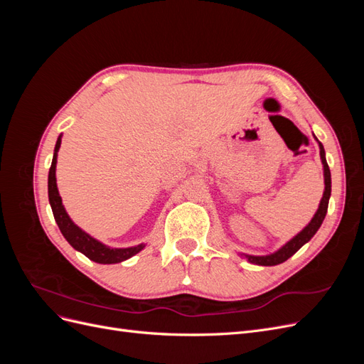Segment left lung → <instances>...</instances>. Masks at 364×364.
<instances>
[{"instance_id":"8db88e82","label":"left lung","mask_w":364,"mask_h":364,"mask_svg":"<svg viewBox=\"0 0 364 364\" xmlns=\"http://www.w3.org/2000/svg\"><path fill=\"white\" fill-rule=\"evenodd\" d=\"M314 139L317 141L318 150H321V161L323 165V181H325L323 196L321 199V203H318L316 214L313 215L311 222L308 223L299 234H296L282 247L274 250L273 253H269V255H246V253H240V255L245 257L249 262L257 264V266H278V264L287 261L290 257H293L294 253L299 250L305 243H308V241L314 237V234L317 232L318 228H321V225L323 223V218L328 211L329 197H331V171H329V167H328V162L325 158V149L322 146V142L318 141L316 136H314Z\"/></svg>"}]
</instances>
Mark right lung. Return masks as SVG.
<instances>
[{
  "label": "right lung",
  "instance_id": "obj_1",
  "mask_svg": "<svg viewBox=\"0 0 364 364\" xmlns=\"http://www.w3.org/2000/svg\"><path fill=\"white\" fill-rule=\"evenodd\" d=\"M60 142H62V135H59L56 141L51 167L48 171V200L53 209L54 220H56V223L65 240H67L75 250L82 252L85 257L98 264H117L136 255L138 252H141L146 247L144 243H141L138 246H132V247L106 246L102 243V241H98L97 238L85 232L82 228H79L73 222L71 217L67 213V209H65L62 203V197L59 196L58 182H56V164H58V151L60 149Z\"/></svg>",
  "mask_w": 364,
  "mask_h": 364
}]
</instances>
